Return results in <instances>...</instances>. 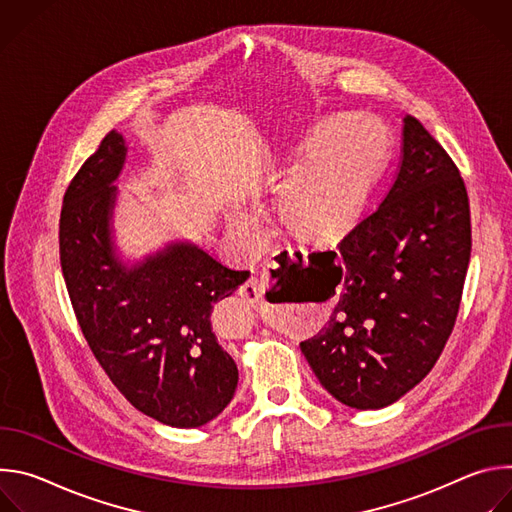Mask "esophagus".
I'll use <instances>...</instances> for the list:
<instances>
[{"instance_id":"34e87169","label":"esophagus","mask_w":512,"mask_h":512,"mask_svg":"<svg viewBox=\"0 0 512 512\" xmlns=\"http://www.w3.org/2000/svg\"><path fill=\"white\" fill-rule=\"evenodd\" d=\"M296 251V247L294 245H287V247H283V249H279L277 253H281L283 257H287V255H291ZM263 283L257 279V277H249L241 287H239V294H241V298L247 302V304H251V306H257L259 302H261V298H263Z\"/></svg>"}]
</instances>
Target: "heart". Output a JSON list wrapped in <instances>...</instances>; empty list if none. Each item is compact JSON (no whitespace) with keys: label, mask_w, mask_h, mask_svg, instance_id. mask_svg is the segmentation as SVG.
<instances>
[{"label":"heart","mask_w":512,"mask_h":512,"mask_svg":"<svg viewBox=\"0 0 512 512\" xmlns=\"http://www.w3.org/2000/svg\"><path fill=\"white\" fill-rule=\"evenodd\" d=\"M364 119L332 117L306 139L310 156L283 188L287 221L302 231H320L346 216L367 190L381 148Z\"/></svg>","instance_id":"1"}]
</instances>
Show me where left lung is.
Returning a JSON list of instances; mask_svg holds the SVG:
<instances>
[{
    "mask_svg": "<svg viewBox=\"0 0 512 512\" xmlns=\"http://www.w3.org/2000/svg\"><path fill=\"white\" fill-rule=\"evenodd\" d=\"M470 202L460 170L429 131L403 119L397 176L383 200L300 269L336 296L300 348L322 387L354 409H381L425 379L460 310L470 263Z\"/></svg>",
    "mask_w": 512,
    "mask_h": 512,
    "instance_id": "left-lung-1",
    "label": "left lung"
}]
</instances>
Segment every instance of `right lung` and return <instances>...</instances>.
<instances>
[{
	"instance_id": "1",
	"label": "right lung",
	"mask_w": 512,
	"mask_h": 512,
	"mask_svg": "<svg viewBox=\"0 0 512 512\" xmlns=\"http://www.w3.org/2000/svg\"><path fill=\"white\" fill-rule=\"evenodd\" d=\"M125 141L109 131L64 192L60 265L79 326L111 383L141 413L200 427L233 399L239 371L216 340L212 308L249 277L192 243L127 265L111 218Z\"/></svg>"
}]
</instances>
